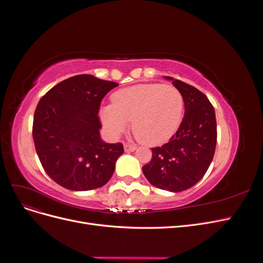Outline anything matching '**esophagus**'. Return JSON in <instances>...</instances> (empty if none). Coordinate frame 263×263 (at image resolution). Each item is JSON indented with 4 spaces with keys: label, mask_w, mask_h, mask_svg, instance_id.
<instances>
[{
    "label": "esophagus",
    "mask_w": 263,
    "mask_h": 263,
    "mask_svg": "<svg viewBox=\"0 0 263 263\" xmlns=\"http://www.w3.org/2000/svg\"><path fill=\"white\" fill-rule=\"evenodd\" d=\"M124 149H125V151L126 153H132V151H135L136 150V146H134V145H130V144H124Z\"/></svg>",
    "instance_id": "esophagus-1"
}]
</instances>
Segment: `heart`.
Wrapping results in <instances>:
<instances>
[{"mask_svg": "<svg viewBox=\"0 0 263 263\" xmlns=\"http://www.w3.org/2000/svg\"><path fill=\"white\" fill-rule=\"evenodd\" d=\"M184 113V99L176 86L161 83L138 84L117 91L113 104L101 108V119L110 136L118 137L132 122L136 138L158 146L177 133Z\"/></svg>", "mask_w": 263, "mask_h": 263, "instance_id": "1", "label": "heart"}]
</instances>
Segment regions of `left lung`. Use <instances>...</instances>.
<instances>
[{
  "instance_id": "obj_1",
  "label": "left lung",
  "mask_w": 263,
  "mask_h": 263,
  "mask_svg": "<svg viewBox=\"0 0 263 263\" xmlns=\"http://www.w3.org/2000/svg\"><path fill=\"white\" fill-rule=\"evenodd\" d=\"M165 79L183 95L184 117L169 142L151 148L153 158L142 172L154 186L181 192L195 185L209 169L217 141L216 117L208 97L196 87Z\"/></svg>"
}]
</instances>
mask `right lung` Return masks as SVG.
Listing matches in <instances>:
<instances>
[{"label":"right lung","instance_id":"right-lung-1","mask_svg":"<svg viewBox=\"0 0 263 263\" xmlns=\"http://www.w3.org/2000/svg\"><path fill=\"white\" fill-rule=\"evenodd\" d=\"M118 83L79 74L63 80L39 101L34 114L33 138L46 173L71 191H89L112 178L121 142L100 137L103 98Z\"/></svg>","mask_w":263,"mask_h":263}]
</instances>
